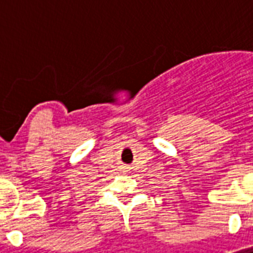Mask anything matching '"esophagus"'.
<instances>
[{
  "mask_svg": "<svg viewBox=\"0 0 253 253\" xmlns=\"http://www.w3.org/2000/svg\"><path fill=\"white\" fill-rule=\"evenodd\" d=\"M123 172H126V170H123Z\"/></svg>",
  "mask_w": 253,
  "mask_h": 253,
  "instance_id": "esophagus-1",
  "label": "esophagus"
}]
</instances>
